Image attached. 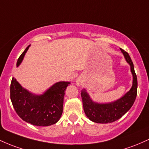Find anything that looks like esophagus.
<instances>
[{"label": "esophagus", "mask_w": 149, "mask_h": 149, "mask_svg": "<svg viewBox=\"0 0 149 149\" xmlns=\"http://www.w3.org/2000/svg\"><path fill=\"white\" fill-rule=\"evenodd\" d=\"M76 84H77V86H79V85H80V81H79V80H77Z\"/></svg>", "instance_id": "esophagus-1"}]
</instances>
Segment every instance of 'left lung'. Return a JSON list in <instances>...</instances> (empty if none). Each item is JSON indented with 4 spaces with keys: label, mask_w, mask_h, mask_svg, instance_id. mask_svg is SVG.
I'll return each mask as SVG.
<instances>
[{
    "label": "left lung",
    "mask_w": 149,
    "mask_h": 149,
    "mask_svg": "<svg viewBox=\"0 0 149 149\" xmlns=\"http://www.w3.org/2000/svg\"><path fill=\"white\" fill-rule=\"evenodd\" d=\"M120 51L130 66L133 77L132 86L130 91L119 99L105 103L93 101L84 88L81 90V96L82 98L84 111L88 119L94 123L106 124L116 121L131 108L136 99L137 94V77L134 72L133 63L126 51L122 48H120Z\"/></svg>",
    "instance_id": "obj_1"
}]
</instances>
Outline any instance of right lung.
Masks as SVG:
<instances>
[{
    "label": "right lung",
    "mask_w": 149,
    "mask_h": 149,
    "mask_svg": "<svg viewBox=\"0 0 149 149\" xmlns=\"http://www.w3.org/2000/svg\"><path fill=\"white\" fill-rule=\"evenodd\" d=\"M28 46L17 62L21 64ZM70 81H58L43 94H34L24 88L14 77L10 84V99L17 114L24 121L35 126H50L61 118L63 110L65 91Z\"/></svg>",
    "instance_id": "1"
}]
</instances>
